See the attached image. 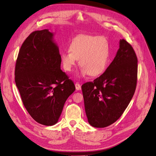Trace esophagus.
Returning <instances> with one entry per match:
<instances>
[{
	"label": "esophagus",
	"mask_w": 156,
	"mask_h": 156,
	"mask_svg": "<svg viewBox=\"0 0 156 156\" xmlns=\"http://www.w3.org/2000/svg\"><path fill=\"white\" fill-rule=\"evenodd\" d=\"M75 86H76V88L77 90H81V86H80L79 83H76V84H75Z\"/></svg>",
	"instance_id": "1"
}]
</instances>
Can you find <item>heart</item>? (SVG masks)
I'll return each mask as SVG.
<instances>
[{
	"mask_svg": "<svg viewBox=\"0 0 156 156\" xmlns=\"http://www.w3.org/2000/svg\"><path fill=\"white\" fill-rule=\"evenodd\" d=\"M70 51L61 54V63L66 72H71L79 60L82 76H98L104 72L110 57V45L104 36L79 35L73 38Z\"/></svg>",
	"mask_w": 156,
	"mask_h": 156,
	"instance_id": "obj_1",
	"label": "heart"
}]
</instances>
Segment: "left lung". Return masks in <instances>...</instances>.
<instances>
[{
	"mask_svg": "<svg viewBox=\"0 0 156 156\" xmlns=\"http://www.w3.org/2000/svg\"><path fill=\"white\" fill-rule=\"evenodd\" d=\"M138 73V59L133 48L125 40L113 61L93 82L83 84L86 114L90 125L103 128L119 118L134 94Z\"/></svg>",
	"mask_w": 156,
	"mask_h": 156,
	"instance_id": "obj_1",
	"label": "left lung"
}]
</instances>
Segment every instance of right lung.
<instances>
[{
	"mask_svg": "<svg viewBox=\"0 0 156 156\" xmlns=\"http://www.w3.org/2000/svg\"><path fill=\"white\" fill-rule=\"evenodd\" d=\"M48 29L36 30L23 43L15 66V83L33 119L51 126L58 122L67 98L76 90L61 70L59 47Z\"/></svg>",
	"mask_w": 156,
	"mask_h": 156,
	"instance_id": "1",
	"label": "right lung"
}]
</instances>
